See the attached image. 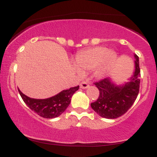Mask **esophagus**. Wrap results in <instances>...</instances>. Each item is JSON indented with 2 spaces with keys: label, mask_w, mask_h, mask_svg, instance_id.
Masks as SVG:
<instances>
[{
  "label": "esophagus",
  "mask_w": 157,
  "mask_h": 157,
  "mask_svg": "<svg viewBox=\"0 0 157 157\" xmlns=\"http://www.w3.org/2000/svg\"><path fill=\"white\" fill-rule=\"evenodd\" d=\"M89 85L86 82H82L80 84V87L81 88V89H87V88H89Z\"/></svg>",
  "instance_id": "obj_1"
}]
</instances>
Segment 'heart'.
<instances>
[{"mask_svg":"<svg viewBox=\"0 0 157 157\" xmlns=\"http://www.w3.org/2000/svg\"><path fill=\"white\" fill-rule=\"evenodd\" d=\"M117 55L113 50H108L104 46H96L82 51L77 55L75 62L77 72L82 75V71L93 70L94 76L97 79L104 78L116 62Z\"/></svg>","mask_w":157,"mask_h":157,"instance_id":"b5f03b06","label":"heart"}]
</instances>
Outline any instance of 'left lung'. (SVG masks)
Instances as JSON below:
<instances>
[{"label":"left lung","instance_id":"obj_1","mask_svg":"<svg viewBox=\"0 0 157 157\" xmlns=\"http://www.w3.org/2000/svg\"><path fill=\"white\" fill-rule=\"evenodd\" d=\"M135 71L128 82L117 85L111 78H105L94 83L100 91V95L91 106L100 117L116 119L127 112L132 106L140 91V68L139 57L134 55Z\"/></svg>","mask_w":157,"mask_h":157}]
</instances>
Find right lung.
I'll list each match as a JSON object with an SVG mask.
<instances>
[{
  "mask_svg": "<svg viewBox=\"0 0 157 157\" xmlns=\"http://www.w3.org/2000/svg\"><path fill=\"white\" fill-rule=\"evenodd\" d=\"M79 89V86L63 90L47 99H34L27 97L18 89L26 105L42 117L52 119L59 117L66 111L71 102L72 95Z\"/></svg>",
  "mask_w": 157,
  "mask_h": 157,
  "instance_id": "obj_1",
  "label": "right lung"
}]
</instances>
